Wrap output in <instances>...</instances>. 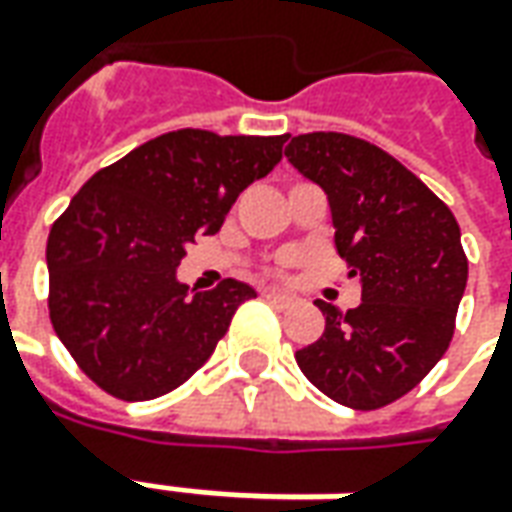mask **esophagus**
I'll return each instance as SVG.
<instances>
[{
    "mask_svg": "<svg viewBox=\"0 0 512 512\" xmlns=\"http://www.w3.org/2000/svg\"><path fill=\"white\" fill-rule=\"evenodd\" d=\"M263 297L269 302H274V305H291V302H294V297H291V294H283V291H263Z\"/></svg>",
    "mask_w": 512,
    "mask_h": 512,
    "instance_id": "1",
    "label": "esophagus"
}]
</instances>
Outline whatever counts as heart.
I'll list each match as a JSON object with an SVG mask.
<instances>
[{"label": "heart", "instance_id": "obj_1", "mask_svg": "<svg viewBox=\"0 0 512 512\" xmlns=\"http://www.w3.org/2000/svg\"><path fill=\"white\" fill-rule=\"evenodd\" d=\"M285 263H288V260H280V263H274V266L269 269L271 277H280V274H283V269H285Z\"/></svg>", "mask_w": 512, "mask_h": 512}]
</instances>
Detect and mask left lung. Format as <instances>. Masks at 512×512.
Returning a JSON list of instances; mask_svg holds the SVG:
<instances>
[{"mask_svg": "<svg viewBox=\"0 0 512 512\" xmlns=\"http://www.w3.org/2000/svg\"><path fill=\"white\" fill-rule=\"evenodd\" d=\"M285 156L330 201L336 252L361 277V305L342 314L316 302L325 333L297 350L319 392L350 409H381L431 373L454 336L468 283L454 212L367 139L314 131Z\"/></svg>", "mask_w": 512, "mask_h": 512, "instance_id": "8db88e82", "label": "left lung"}]
</instances>
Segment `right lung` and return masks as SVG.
Listing matches in <instances>:
<instances>
[{
  "instance_id": "1",
  "label": "right lung",
  "mask_w": 512,
  "mask_h": 512,
  "mask_svg": "<svg viewBox=\"0 0 512 512\" xmlns=\"http://www.w3.org/2000/svg\"><path fill=\"white\" fill-rule=\"evenodd\" d=\"M280 137L182 128L97 170L47 238L50 319L83 373L120 401L182 387L255 288L224 280L190 294L184 246L215 235L235 198L280 159Z\"/></svg>"
}]
</instances>
